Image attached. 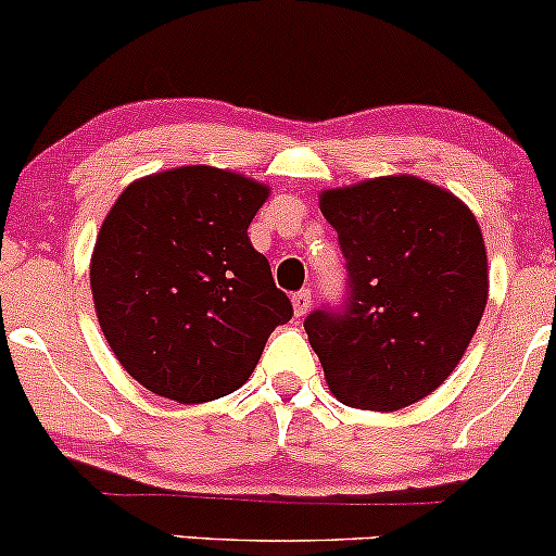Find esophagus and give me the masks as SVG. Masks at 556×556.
<instances>
[{
	"mask_svg": "<svg viewBox=\"0 0 556 556\" xmlns=\"http://www.w3.org/2000/svg\"><path fill=\"white\" fill-rule=\"evenodd\" d=\"M292 305H295V314L298 316L308 314V308H311V290L295 292V295H292Z\"/></svg>",
	"mask_w": 556,
	"mask_h": 556,
	"instance_id": "1",
	"label": "esophagus"
}]
</instances>
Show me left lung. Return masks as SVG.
<instances>
[{"instance_id": "left-lung-1", "label": "left lung", "mask_w": 556, "mask_h": 556, "mask_svg": "<svg viewBox=\"0 0 556 556\" xmlns=\"http://www.w3.org/2000/svg\"><path fill=\"white\" fill-rule=\"evenodd\" d=\"M344 256V298L305 316L342 405L400 410L455 371L486 308V248L463 201L418 177L324 190Z\"/></svg>"}]
</instances>
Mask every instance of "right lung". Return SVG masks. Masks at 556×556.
I'll return each instance as SVG.
<instances>
[{"mask_svg":"<svg viewBox=\"0 0 556 556\" xmlns=\"http://www.w3.org/2000/svg\"><path fill=\"white\" fill-rule=\"evenodd\" d=\"M264 185L180 167L125 188L91 258L96 314L125 371L182 405L248 381L290 298L248 238Z\"/></svg>","mask_w":556,"mask_h":556,"instance_id":"right-lung-1","label":"right lung"}]
</instances>
